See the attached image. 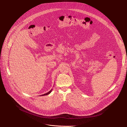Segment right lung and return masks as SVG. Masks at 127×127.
Listing matches in <instances>:
<instances>
[{
    "label": "right lung",
    "instance_id": "add662e5",
    "mask_svg": "<svg viewBox=\"0 0 127 127\" xmlns=\"http://www.w3.org/2000/svg\"><path fill=\"white\" fill-rule=\"evenodd\" d=\"M52 91V89L50 90V91H49L48 93H46V94H44V95H42V96H44V95H49V94H50L51 93V92Z\"/></svg>",
    "mask_w": 127,
    "mask_h": 127
}]
</instances>
